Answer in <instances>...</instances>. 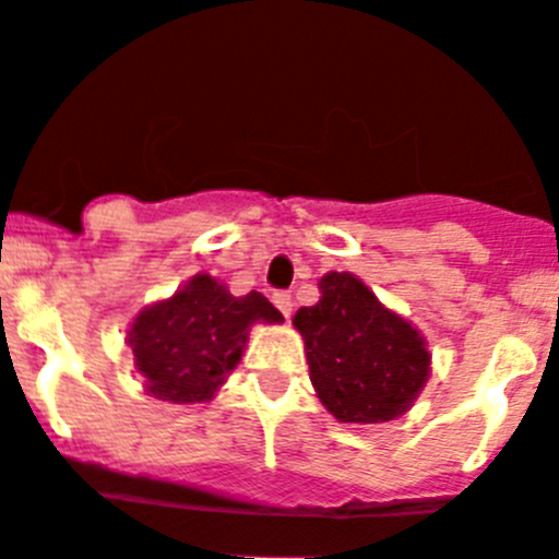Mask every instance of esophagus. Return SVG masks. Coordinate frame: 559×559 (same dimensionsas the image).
<instances>
[{"label": "esophagus", "instance_id": "esophagus-1", "mask_svg": "<svg viewBox=\"0 0 559 559\" xmlns=\"http://www.w3.org/2000/svg\"><path fill=\"white\" fill-rule=\"evenodd\" d=\"M273 304L278 306L281 314H284L286 320H289V314H292V295H289V292H275Z\"/></svg>", "mask_w": 559, "mask_h": 559}]
</instances>
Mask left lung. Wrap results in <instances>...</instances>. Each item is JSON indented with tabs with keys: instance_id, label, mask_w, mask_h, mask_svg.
<instances>
[{
	"instance_id": "obj_1",
	"label": "left lung",
	"mask_w": 559,
	"mask_h": 559,
	"mask_svg": "<svg viewBox=\"0 0 559 559\" xmlns=\"http://www.w3.org/2000/svg\"><path fill=\"white\" fill-rule=\"evenodd\" d=\"M320 300L295 311L317 399L340 424H386L412 409L431 373L426 336L354 273H325Z\"/></svg>"
}]
</instances>
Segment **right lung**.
I'll return each instance as SVG.
<instances>
[{
	"label": "right lung",
	"instance_id": "obj_1",
	"mask_svg": "<svg viewBox=\"0 0 559 559\" xmlns=\"http://www.w3.org/2000/svg\"><path fill=\"white\" fill-rule=\"evenodd\" d=\"M255 323H284L261 292L242 298L198 273L175 295L144 306L128 329L144 392L169 404H203L219 392L239 365Z\"/></svg>",
	"mask_w": 559,
	"mask_h": 559
}]
</instances>
